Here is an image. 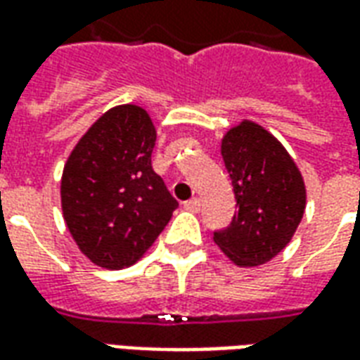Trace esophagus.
I'll return each mask as SVG.
<instances>
[{"label": "esophagus", "instance_id": "34e87169", "mask_svg": "<svg viewBox=\"0 0 360 360\" xmlns=\"http://www.w3.org/2000/svg\"><path fill=\"white\" fill-rule=\"evenodd\" d=\"M185 206H187L188 210L198 212V208H200V200H198V198H191L188 202H185Z\"/></svg>", "mask_w": 360, "mask_h": 360}]
</instances>
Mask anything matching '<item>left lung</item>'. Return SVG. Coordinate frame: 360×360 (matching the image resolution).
Masks as SVG:
<instances>
[{"label": "left lung", "mask_w": 360, "mask_h": 360, "mask_svg": "<svg viewBox=\"0 0 360 360\" xmlns=\"http://www.w3.org/2000/svg\"><path fill=\"white\" fill-rule=\"evenodd\" d=\"M219 152L237 212L231 226L214 233V243L235 266L257 268L293 239L307 206L304 179L285 146L250 119L227 129Z\"/></svg>", "instance_id": "8db88e82"}]
</instances>
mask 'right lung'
Listing matches in <instances>:
<instances>
[{
	"label": "right lung",
	"mask_w": 360,
	"mask_h": 360,
	"mask_svg": "<svg viewBox=\"0 0 360 360\" xmlns=\"http://www.w3.org/2000/svg\"><path fill=\"white\" fill-rule=\"evenodd\" d=\"M156 127L148 111L121 103L90 125L67 158L61 210L90 262L121 270L139 262L179 206L152 169Z\"/></svg>",
	"instance_id": "add662e5"
}]
</instances>
